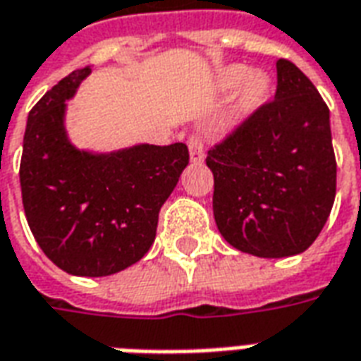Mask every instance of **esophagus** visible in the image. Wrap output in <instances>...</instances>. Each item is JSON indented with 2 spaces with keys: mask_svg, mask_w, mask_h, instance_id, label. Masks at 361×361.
Masks as SVG:
<instances>
[{
  "mask_svg": "<svg viewBox=\"0 0 361 361\" xmlns=\"http://www.w3.org/2000/svg\"><path fill=\"white\" fill-rule=\"evenodd\" d=\"M188 147L191 162H193V164H201L204 160V145L203 139H201V135H191L188 141Z\"/></svg>",
  "mask_w": 361,
  "mask_h": 361,
  "instance_id": "esophagus-1",
  "label": "esophagus"
}]
</instances>
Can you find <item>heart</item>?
Listing matches in <instances>:
<instances>
[{"instance_id": "heart-1", "label": "heart", "mask_w": 361, "mask_h": 361, "mask_svg": "<svg viewBox=\"0 0 361 361\" xmlns=\"http://www.w3.org/2000/svg\"><path fill=\"white\" fill-rule=\"evenodd\" d=\"M219 87L222 90H238L234 114L238 119L251 118L271 98L272 81L265 71H250V67L242 63L224 67L219 73Z\"/></svg>"}]
</instances>
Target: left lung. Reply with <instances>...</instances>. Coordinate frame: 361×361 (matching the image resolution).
<instances>
[{"label": "left lung", "instance_id": "1", "mask_svg": "<svg viewBox=\"0 0 361 361\" xmlns=\"http://www.w3.org/2000/svg\"><path fill=\"white\" fill-rule=\"evenodd\" d=\"M276 94L212 147V211L232 247L255 257L298 255L315 242L336 195L331 114L313 82L276 61Z\"/></svg>", "mask_w": 361, "mask_h": 361}]
</instances>
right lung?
<instances>
[{
    "label": "right lung",
    "mask_w": 361,
    "mask_h": 361,
    "mask_svg": "<svg viewBox=\"0 0 361 361\" xmlns=\"http://www.w3.org/2000/svg\"><path fill=\"white\" fill-rule=\"evenodd\" d=\"M90 71L67 75L28 114L20 191L30 232L54 265L75 276H108L141 261L154 243L160 207L189 152L183 142L77 149L67 135L66 102Z\"/></svg>",
    "instance_id": "add662e5"
}]
</instances>
